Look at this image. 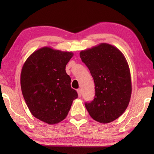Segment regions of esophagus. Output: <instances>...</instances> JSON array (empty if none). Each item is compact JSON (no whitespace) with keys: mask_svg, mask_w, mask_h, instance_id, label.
Wrapping results in <instances>:
<instances>
[{"mask_svg":"<svg viewBox=\"0 0 154 154\" xmlns=\"http://www.w3.org/2000/svg\"><path fill=\"white\" fill-rule=\"evenodd\" d=\"M77 93H78V96L79 97H81V94H82V92H81V89H77Z\"/></svg>","mask_w":154,"mask_h":154,"instance_id":"1","label":"esophagus"}]
</instances>
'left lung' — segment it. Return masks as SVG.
Listing matches in <instances>:
<instances>
[{
    "instance_id": "obj_1",
    "label": "left lung",
    "mask_w": 154,
    "mask_h": 154,
    "mask_svg": "<svg viewBox=\"0 0 154 154\" xmlns=\"http://www.w3.org/2000/svg\"><path fill=\"white\" fill-rule=\"evenodd\" d=\"M95 86V96L85 107L93 119L109 123L126 110L131 97L130 68L123 54L113 45L101 43L81 51Z\"/></svg>"
}]
</instances>
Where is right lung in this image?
<instances>
[{
	"mask_svg": "<svg viewBox=\"0 0 154 154\" xmlns=\"http://www.w3.org/2000/svg\"><path fill=\"white\" fill-rule=\"evenodd\" d=\"M73 56L72 52L44 47L32 53L23 65V97L32 115L42 122L55 124L64 120L78 97L65 71Z\"/></svg>",
	"mask_w": 154,
	"mask_h": 154,
	"instance_id": "right-lung-1",
	"label": "right lung"
}]
</instances>
